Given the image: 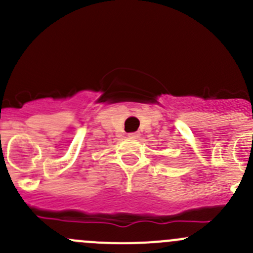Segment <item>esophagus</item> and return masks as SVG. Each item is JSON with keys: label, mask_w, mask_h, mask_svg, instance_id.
Here are the masks:
<instances>
[{"label": "esophagus", "mask_w": 253, "mask_h": 253, "mask_svg": "<svg viewBox=\"0 0 253 253\" xmlns=\"http://www.w3.org/2000/svg\"><path fill=\"white\" fill-rule=\"evenodd\" d=\"M128 137L131 139H137L139 137V133L138 132H132V133H128Z\"/></svg>", "instance_id": "obj_1"}]
</instances>
